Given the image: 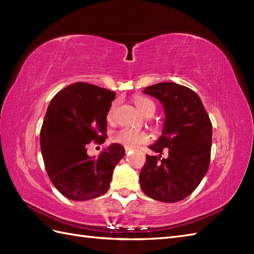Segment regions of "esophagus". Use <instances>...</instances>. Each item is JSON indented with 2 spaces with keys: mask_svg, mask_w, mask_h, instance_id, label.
<instances>
[{
  "mask_svg": "<svg viewBox=\"0 0 254 254\" xmlns=\"http://www.w3.org/2000/svg\"><path fill=\"white\" fill-rule=\"evenodd\" d=\"M132 150V148H130V147H126V153H130Z\"/></svg>",
  "mask_w": 254,
  "mask_h": 254,
  "instance_id": "obj_1",
  "label": "esophagus"
}]
</instances>
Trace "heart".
Wrapping results in <instances>:
<instances>
[{
  "label": "heart",
  "mask_w": 254,
  "mask_h": 254,
  "mask_svg": "<svg viewBox=\"0 0 254 254\" xmlns=\"http://www.w3.org/2000/svg\"><path fill=\"white\" fill-rule=\"evenodd\" d=\"M136 107L139 109L143 115L149 116L154 115L156 110V106L152 99L147 98V97L138 96L134 99ZM117 108V102H112L109 110L107 112V120L109 122H112L113 119H115V112ZM112 141L118 144L123 145L124 147H130L134 148L138 146L141 144H145L149 142V135L144 131L135 130V128H130V127H122L120 130L116 131L112 134Z\"/></svg>",
  "instance_id": "obj_1"
}]
</instances>
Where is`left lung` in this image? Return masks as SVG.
<instances>
[{
  "label": "left lung",
  "instance_id": "8db88e82",
  "mask_svg": "<svg viewBox=\"0 0 254 254\" xmlns=\"http://www.w3.org/2000/svg\"><path fill=\"white\" fill-rule=\"evenodd\" d=\"M145 94L164 106L163 134L149 148L159 156L146 155L139 174L143 192L156 201L179 202L195 190L206 175L212 148V122L195 91L176 83H158ZM169 148V158L160 159Z\"/></svg>",
  "mask_w": 254,
  "mask_h": 254
}]
</instances>
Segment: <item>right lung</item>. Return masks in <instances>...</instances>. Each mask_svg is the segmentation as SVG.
Wrapping results in <instances>:
<instances>
[{"label": "right lung", "mask_w": 254, "mask_h": 254, "mask_svg": "<svg viewBox=\"0 0 254 254\" xmlns=\"http://www.w3.org/2000/svg\"><path fill=\"white\" fill-rule=\"evenodd\" d=\"M116 93L87 83H74L53 97L40 131L47 174L59 192L73 201L105 194L112 172L126 154L113 143L98 157H89L87 144L107 138V112Z\"/></svg>", "instance_id": "1"}]
</instances>
